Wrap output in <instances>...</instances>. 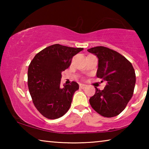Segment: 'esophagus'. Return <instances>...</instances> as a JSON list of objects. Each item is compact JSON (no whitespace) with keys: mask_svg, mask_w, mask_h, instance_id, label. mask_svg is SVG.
<instances>
[{"mask_svg":"<svg viewBox=\"0 0 149 149\" xmlns=\"http://www.w3.org/2000/svg\"><path fill=\"white\" fill-rule=\"evenodd\" d=\"M87 85L85 84H79V87L81 88V89H84V88L86 87Z\"/></svg>","mask_w":149,"mask_h":149,"instance_id":"esophagus-1","label":"esophagus"}]
</instances>
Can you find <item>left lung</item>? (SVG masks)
<instances>
[{
	"label": "left lung",
	"mask_w": 149,
	"mask_h": 149,
	"mask_svg": "<svg viewBox=\"0 0 149 149\" xmlns=\"http://www.w3.org/2000/svg\"><path fill=\"white\" fill-rule=\"evenodd\" d=\"M87 51L99 58L97 77L107 81L102 91L95 87L90 104L102 116H116L125 109L133 96L136 81L134 68L124 56L107 47H93Z\"/></svg>",
	"instance_id": "1"
}]
</instances>
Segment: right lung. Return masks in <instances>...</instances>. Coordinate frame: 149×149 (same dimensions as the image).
<instances>
[{
    "label": "right lung",
    "instance_id": "1",
    "mask_svg": "<svg viewBox=\"0 0 149 149\" xmlns=\"http://www.w3.org/2000/svg\"><path fill=\"white\" fill-rule=\"evenodd\" d=\"M83 50L52 45L37 53L30 63L27 72L29 93L37 110L48 119H57L68 111L79 85L72 81L60 87L62 72L68 68L73 56Z\"/></svg>",
    "mask_w": 149,
    "mask_h": 149
}]
</instances>
